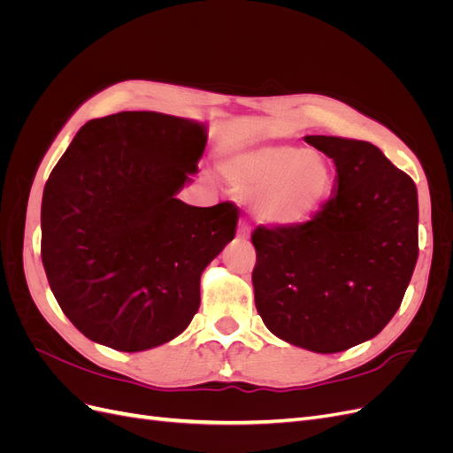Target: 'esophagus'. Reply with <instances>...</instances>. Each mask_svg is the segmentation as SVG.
Listing matches in <instances>:
<instances>
[{
    "instance_id": "obj_1",
    "label": "esophagus",
    "mask_w": 453,
    "mask_h": 453,
    "mask_svg": "<svg viewBox=\"0 0 453 453\" xmlns=\"http://www.w3.org/2000/svg\"><path fill=\"white\" fill-rule=\"evenodd\" d=\"M250 234H251V228H250V225L242 223V225H240V228H238V236H240V238H243V240H248V238H250Z\"/></svg>"
}]
</instances>
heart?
Masks as SVG:
<instances>
[{"mask_svg": "<svg viewBox=\"0 0 453 453\" xmlns=\"http://www.w3.org/2000/svg\"><path fill=\"white\" fill-rule=\"evenodd\" d=\"M221 170L242 193L253 195L255 217L272 226L308 223L334 183V170L321 153L287 143L236 150L223 158Z\"/></svg>", "mask_w": 453, "mask_h": 453, "instance_id": "b5f03b06", "label": "heart"}]
</instances>
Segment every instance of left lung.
Returning <instances> with one entry per match:
<instances>
[{
  "label": "left lung",
  "mask_w": 453,
  "mask_h": 453,
  "mask_svg": "<svg viewBox=\"0 0 453 453\" xmlns=\"http://www.w3.org/2000/svg\"><path fill=\"white\" fill-rule=\"evenodd\" d=\"M336 166L333 196L300 226L253 230L255 306L272 334L315 353L374 338L399 310L418 260V188L381 150L304 138Z\"/></svg>",
  "instance_id": "1"
}]
</instances>
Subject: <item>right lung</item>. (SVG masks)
Instances as JSON below:
<instances>
[{"label": "right lung", "mask_w": 453, "mask_h": 453, "mask_svg": "<svg viewBox=\"0 0 453 453\" xmlns=\"http://www.w3.org/2000/svg\"><path fill=\"white\" fill-rule=\"evenodd\" d=\"M203 122L155 111L88 120L41 202V258L65 318L92 342L145 351L180 336L200 276L236 234L238 208L175 195L198 172Z\"/></svg>", "instance_id": "add662e5"}]
</instances>
